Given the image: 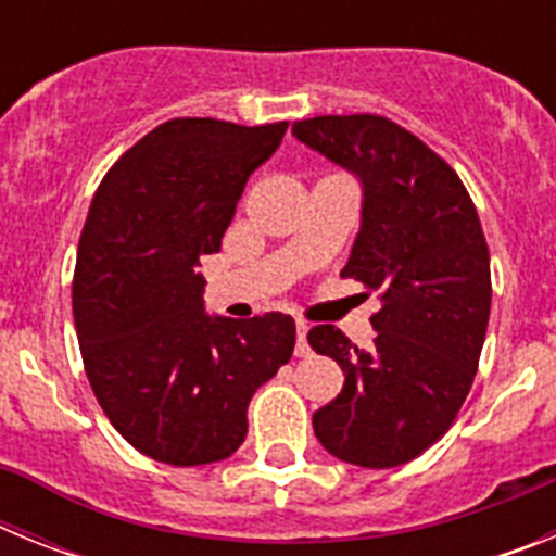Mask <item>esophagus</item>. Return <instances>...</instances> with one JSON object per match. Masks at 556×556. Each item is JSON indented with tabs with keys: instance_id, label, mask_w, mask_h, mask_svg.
<instances>
[{
	"instance_id": "34e87169",
	"label": "esophagus",
	"mask_w": 556,
	"mask_h": 556,
	"mask_svg": "<svg viewBox=\"0 0 556 556\" xmlns=\"http://www.w3.org/2000/svg\"><path fill=\"white\" fill-rule=\"evenodd\" d=\"M306 333H308L306 323H298V345H294V356L298 358H306L308 353H312V348H308L306 342Z\"/></svg>"
}]
</instances>
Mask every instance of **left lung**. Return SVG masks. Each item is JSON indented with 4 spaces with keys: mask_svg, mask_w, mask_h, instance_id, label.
I'll list each match as a JSON object with an SVG mask.
<instances>
[{
    "mask_svg": "<svg viewBox=\"0 0 556 556\" xmlns=\"http://www.w3.org/2000/svg\"><path fill=\"white\" fill-rule=\"evenodd\" d=\"M292 132L362 180V228L339 275L381 298L370 351L333 326L308 331L345 372L314 434L337 459L395 468L451 429L473 384L493 298L488 239L459 175L387 116H314Z\"/></svg>",
    "mask_w": 556,
    "mask_h": 556,
    "instance_id": "obj_1",
    "label": "left lung"
}]
</instances>
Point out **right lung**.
Listing matches in <instances>:
<instances>
[{"mask_svg":"<svg viewBox=\"0 0 556 556\" xmlns=\"http://www.w3.org/2000/svg\"><path fill=\"white\" fill-rule=\"evenodd\" d=\"M287 127L169 119L91 200L72 283L77 342L102 412L150 459L191 468L233 454L253 392L292 358L289 314L208 317L198 273Z\"/></svg>","mask_w":556,"mask_h":556,"instance_id":"add662e5","label":"right lung"}]
</instances>
